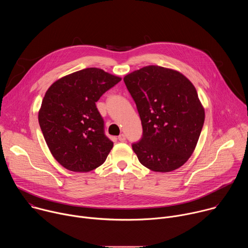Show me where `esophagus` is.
<instances>
[{
  "instance_id": "34e87169",
  "label": "esophagus",
  "mask_w": 248,
  "mask_h": 248,
  "mask_svg": "<svg viewBox=\"0 0 248 248\" xmlns=\"http://www.w3.org/2000/svg\"><path fill=\"white\" fill-rule=\"evenodd\" d=\"M119 140L121 141V142H124V141H125V135L124 134V133H122V134H120L119 135Z\"/></svg>"
}]
</instances>
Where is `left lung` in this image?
I'll list each match as a JSON object with an SVG mask.
<instances>
[{
    "mask_svg": "<svg viewBox=\"0 0 248 248\" xmlns=\"http://www.w3.org/2000/svg\"><path fill=\"white\" fill-rule=\"evenodd\" d=\"M142 124L143 134L132 149L153 171L182 167L192 155L205 112L190 80L178 70L147 65L124 78Z\"/></svg>",
    "mask_w": 248,
    "mask_h": 248,
    "instance_id": "obj_1",
    "label": "left lung"
}]
</instances>
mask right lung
<instances>
[{
    "mask_svg": "<svg viewBox=\"0 0 248 248\" xmlns=\"http://www.w3.org/2000/svg\"><path fill=\"white\" fill-rule=\"evenodd\" d=\"M121 80L88 67L58 79L46 91L38 121L53 157L63 168L87 172L107 159L114 143L105 135L96 102Z\"/></svg>",
    "mask_w": 248,
    "mask_h": 248,
    "instance_id": "right-lung-1",
    "label": "right lung"
}]
</instances>
